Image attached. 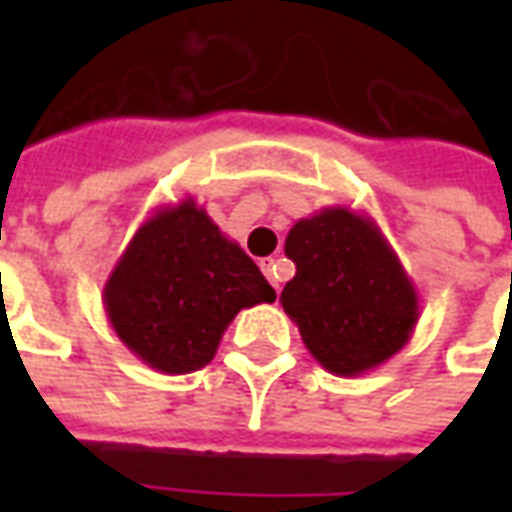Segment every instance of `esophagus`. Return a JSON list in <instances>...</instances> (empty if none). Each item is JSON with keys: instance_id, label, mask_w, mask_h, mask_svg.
<instances>
[{"instance_id": "34e87169", "label": "esophagus", "mask_w": 512, "mask_h": 512, "mask_svg": "<svg viewBox=\"0 0 512 512\" xmlns=\"http://www.w3.org/2000/svg\"><path fill=\"white\" fill-rule=\"evenodd\" d=\"M260 268H263V274L268 277V282L279 288V274H277V260L274 257H268V260H260Z\"/></svg>"}]
</instances>
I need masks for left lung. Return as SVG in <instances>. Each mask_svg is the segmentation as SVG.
Returning a JSON list of instances; mask_svg holds the SVG:
<instances>
[{"mask_svg":"<svg viewBox=\"0 0 512 512\" xmlns=\"http://www.w3.org/2000/svg\"><path fill=\"white\" fill-rule=\"evenodd\" d=\"M296 263L279 304L315 362L340 378L365 376L411 340L419 293L370 216L332 205L290 227Z\"/></svg>","mask_w":512,"mask_h":512,"instance_id":"obj_1","label":"left lung"}]
</instances>
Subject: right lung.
<instances>
[{"label": "right lung", "mask_w": 512, "mask_h": 512, "mask_svg": "<svg viewBox=\"0 0 512 512\" xmlns=\"http://www.w3.org/2000/svg\"><path fill=\"white\" fill-rule=\"evenodd\" d=\"M274 299L255 260L191 197L139 224L104 285L120 343L167 376L208 365L235 315Z\"/></svg>", "instance_id": "right-lung-1"}]
</instances>
